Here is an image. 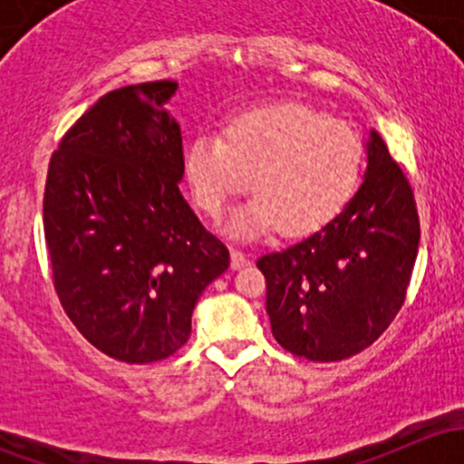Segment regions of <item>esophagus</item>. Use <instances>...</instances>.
<instances>
[{"instance_id": "esophagus-1", "label": "esophagus", "mask_w": 464, "mask_h": 464, "mask_svg": "<svg viewBox=\"0 0 464 464\" xmlns=\"http://www.w3.org/2000/svg\"><path fill=\"white\" fill-rule=\"evenodd\" d=\"M251 265V258L246 254H242V251L237 249H231V269H242V266Z\"/></svg>"}]
</instances>
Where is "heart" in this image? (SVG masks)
I'll return each mask as SVG.
<instances>
[{
  "label": "heart",
  "mask_w": 464,
  "mask_h": 464,
  "mask_svg": "<svg viewBox=\"0 0 464 464\" xmlns=\"http://www.w3.org/2000/svg\"><path fill=\"white\" fill-rule=\"evenodd\" d=\"M362 137L301 102L249 110L228 121L224 139L202 132L184 157L195 202L210 218L246 188L254 198L231 218L228 231L254 240L274 231L301 236L325 227L359 184Z\"/></svg>",
  "instance_id": "obj_1"
}]
</instances>
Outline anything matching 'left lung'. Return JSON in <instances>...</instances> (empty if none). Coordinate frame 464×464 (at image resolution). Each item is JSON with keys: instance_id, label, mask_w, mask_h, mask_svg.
<instances>
[{"instance_id": "obj_1", "label": "left lung", "mask_w": 464, "mask_h": 464, "mask_svg": "<svg viewBox=\"0 0 464 464\" xmlns=\"http://www.w3.org/2000/svg\"><path fill=\"white\" fill-rule=\"evenodd\" d=\"M363 184L334 219L298 245L258 258L276 341L310 362H341L383 334L420 246L413 188L375 130Z\"/></svg>"}]
</instances>
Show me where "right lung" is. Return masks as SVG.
<instances>
[{"instance_id": "right-lung-1", "label": "right lung", "mask_w": 464, "mask_h": 464, "mask_svg": "<svg viewBox=\"0 0 464 464\" xmlns=\"http://www.w3.org/2000/svg\"><path fill=\"white\" fill-rule=\"evenodd\" d=\"M175 81L105 93L67 130L49 163L44 240L53 287L82 336L125 363L175 354L228 249L184 195Z\"/></svg>"}]
</instances>
